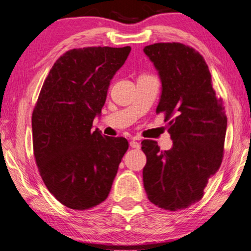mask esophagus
<instances>
[{
  "label": "esophagus",
  "instance_id": "esophagus-1",
  "mask_svg": "<svg viewBox=\"0 0 251 251\" xmlns=\"http://www.w3.org/2000/svg\"><path fill=\"white\" fill-rule=\"evenodd\" d=\"M129 146H131V148L133 149H140V143L138 141H135V140H132L131 142H129Z\"/></svg>",
  "mask_w": 251,
  "mask_h": 251
}]
</instances>
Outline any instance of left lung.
<instances>
[{
    "label": "left lung",
    "instance_id": "8db88e82",
    "mask_svg": "<svg viewBox=\"0 0 251 251\" xmlns=\"http://www.w3.org/2000/svg\"><path fill=\"white\" fill-rule=\"evenodd\" d=\"M162 83L157 112L165 113L173 141L170 150L143 140V186L149 201L176 211L200 201L223 159L227 118L203 57L182 43L143 48Z\"/></svg>",
    "mask_w": 251,
    "mask_h": 251
}]
</instances>
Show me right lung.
Returning <instances> with one entry per match:
<instances>
[{"label": "right lung", "mask_w": 251, "mask_h": 251, "mask_svg": "<svg viewBox=\"0 0 251 251\" xmlns=\"http://www.w3.org/2000/svg\"><path fill=\"white\" fill-rule=\"evenodd\" d=\"M131 47L72 49L52 65L32 115L33 150L43 182L56 200L87 210L108 198L128 142L93 131L110 82Z\"/></svg>", "instance_id": "right-lung-1"}]
</instances>
